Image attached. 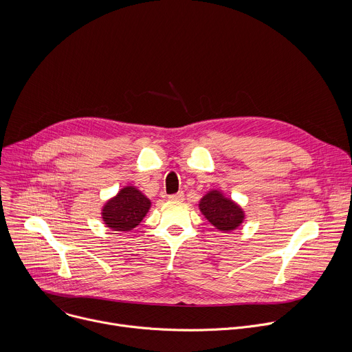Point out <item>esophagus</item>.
<instances>
[{"mask_svg":"<svg viewBox=\"0 0 352 352\" xmlns=\"http://www.w3.org/2000/svg\"><path fill=\"white\" fill-rule=\"evenodd\" d=\"M168 199L170 200H177V202H181V200H184V192H177L174 195H170Z\"/></svg>","mask_w":352,"mask_h":352,"instance_id":"esophagus-1","label":"esophagus"}]
</instances>
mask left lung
Listing matches in <instances>:
<instances>
[{"label": "left lung", "instance_id": "8db88e82", "mask_svg": "<svg viewBox=\"0 0 352 352\" xmlns=\"http://www.w3.org/2000/svg\"><path fill=\"white\" fill-rule=\"evenodd\" d=\"M199 210L219 231L236 230L245 220L243 209L220 189H210L199 200Z\"/></svg>", "mask_w": 352, "mask_h": 352}]
</instances>
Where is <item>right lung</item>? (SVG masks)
Returning a JSON list of instances; mask_svg holds the SVG:
<instances>
[{"label": "right lung", "mask_w": 352, "mask_h": 352, "mask_svg": "<svg viewBox=\"0 0 352 352\" xmlns=\"http://www.w3.org/2000/svg\"><path fill=\"white\" fill-rule=\"evenodd\" d=\"M152 208L150 199L133 185H125L102 208V219L113 231H131Z\"/></svg>", "instance_id": "1"}]
</instances>
